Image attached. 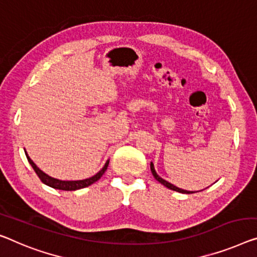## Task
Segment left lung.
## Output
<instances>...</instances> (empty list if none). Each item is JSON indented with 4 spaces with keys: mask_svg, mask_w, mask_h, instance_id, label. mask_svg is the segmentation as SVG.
Listing matches in <instances>:
<instances>
[{
    "mask_svg": "<svg viewBox=\"0 0 257 257\" xmlns=\"http://www.w3.org/2000/svg\"><path fill=\"white\" fill-rule=\"evenodd\" d=\"M150 168H151V172H152L153 177H155V179L157 180V181L160 182V183H162V185H164V186H165V187H167L168 189H172V190H174V191H179V193H182V194H193V193H194V191H188V190H185V189L178 188L177 186L172 185V183L167 182L166 180H164V179L160 178L159 175L157 174V172H156V170H155V166H153V164H152V163L150 164Z\"/></svg>",
    "mask_w": 257,
    "mask_h": 257,
    "instance_id": "8db88e82",
    "label": "left lung"
}]
</instances>
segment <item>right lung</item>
Wrapping results in <instances>:
<instances>
[{
	"instance_id": "add662e5",
	"label": "right lung",
	"mask_w": 257,
	"mask_h": 257,
	"mask_svg": "<svg viewBox=\"0 0 257 257\" xmlns=\"http://www.w3.org/2000/svg\"><path fill=\"white\" fill-rule=\"evenodd\" d=\"M26 158H28L29 163L31 164V166L33 167L34 172H36L38 177H39V179L45 183V185L52 187V188H54V189H60V190H77V189H82V188H85V187L91 186L92 183L97 182L98 180L102 177V174L105 173L107 167H108V164H109V160H107L105 166L102 167L97 174L89 179L77 180V181H62V180L54 179V178L49 177V175H47L46 173H44V172L41 171L40 168L32 162V159H31L28 156V153H26Z\"/></svg>"
}]
</instances>
